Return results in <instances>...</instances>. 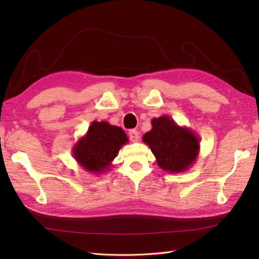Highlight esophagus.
I'll return each mask as SVG.
<instances>
[{
	"label": "esophagus",
	"mask_w": 259,
	"mask_h": 259,
	"mask_svg": "<svg viewBox=\"0 0 259 259\" xmlns=\"http://www.w3.org/2000/svg\"><path fill=\"white\" fill-rule=\"evenodd\" d=\"M129 138H130V140L133 141V142H137V141H139V133L137 130H130L129 131Z\"/></svg>",
	"instance_id": "1"
}]
</instances>
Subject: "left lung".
<instances>
[{"instance_id": "left-lung-1", "label": "left lung", "mask_w": 259, "mask_h": 259, "mask_svg": "<svg viewBox=\"0 0 259 259\" xmlns=\"http://www.w3.org/2000/svg\"><path fill=\"white\" fill-rule=\"evenodd\" d=\"M152 128L142 137L156 157L158 166L167 172L188 170L199 155V137L187 126H180L169 115L152 119Z\"/></svg>"}]
</instances>
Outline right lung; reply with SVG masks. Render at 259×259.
Returning a JSON list of instances; mask_svg holds the SVG:
<instances>
[{
    "instance_id": "1",
    "label": "right lung",
    "mask_w": 259,
    "mask_h": 259,
    "mask_svg": "<svg viewBox=\"0 0 259 259\" xmlns=\"http://www.w3.org/2000/svg\"><path fill=\"white\" fill-rule=\"evenodd\" d=\"M128 144L124 131L107 121H93L87 134L75 142L72 156L88 172H107L120 148Z\"/></svg>"
}]
</instances>
